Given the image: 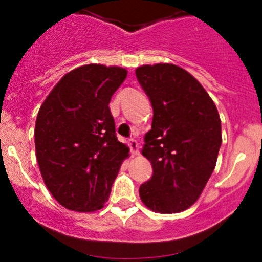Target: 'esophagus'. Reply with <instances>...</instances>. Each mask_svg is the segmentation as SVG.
Instances as JSON below:
<instances>
[{
  "label": "esophagus",
  "mask_w": 262,
  "mask_h": 262,
  "mask_svg": "<svg viewBox=\"0 0 262 262\" xmlns=\"http://www.w3.org/2000/svg\"><path fill=\"white\" fill-rule=\"evenodd\" d=\"M129 148H130V153L132 156H137L139 153V146H138V142L136 139H129Z\"/></svg>",
  "instance_id": "1"
}]
</instances>
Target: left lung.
Here are the masks:
<instances>
[{"label": "left lung", "mask_w": 262, "mask_h": 262, "mask_svg": "<svg viewBox=\"0 0 262 262\" xmlns=\"http://www.w3.org/2000/svg\"><path fill=\"white\" fill-rule=\"evenodd\" d=\"M136 76L153 107L142 149L153 175L141 185L139 196L153 212H182L199 199L215 167L222 144L218 110L199 81L178 66H142Z\"/></svg>", "instance_id": "obj_1"}]
</instances>
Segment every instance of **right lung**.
<instances>
[{
	"label": "right lung",
	"instance_id": "right-lung-1",
	"mask_svg": "<svg viewBox=\"0 0 262 262\" xmlns=\"http://www.w3.org/2000/svg\"><path fill=\"white\" fill-rule=\"evenodd\" d=\"M126 73L115 66H82L63 76L40 106L36 160L50 194L67 209H101L128 157L109 109Z\"/></svg>",
	"mask_w": 262,
	"mask_h": 262
}]
</instances>
